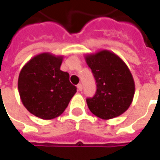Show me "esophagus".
I'll return each mask as SVG.
<instances>
[{
  "instance_id": "34e87169",
  "label": "esophagus",
  "mask_w": 160,
  "mask_h": 160,
  "mask_svg": "<svg viewBox=\"0 0 160 160\" xmlns=\"http://www.w3.org/2000/svg\"><path fill=\"white\" fill-rule=\"evenodd\" d=\"M77 88H78V91H81L82 90V85L79 84L77 86Z\"/></svg>"
}]
</instances>
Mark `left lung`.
<instances>
[{"instance_id":"1","label":"left lung","mask_w":160,"mask_h":160,"mask_svg":"<svg viewBox=\"0 0 160 160\" xmlns=\"http://www.w3.org/2000/svg\"><path fill=\"white\" fill-rule=\"evenodd\" d=\"M96 80L97 90L87 99L94 116L108 120L121 116L130 108L135 94V82L125 62L116 53L101 50L85 55Z\"/></svg>"}]
</instances>
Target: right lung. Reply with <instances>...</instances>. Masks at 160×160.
Masks as SVG:
<instances>
[{"label": "right lung", "mask_w": 160, "mask_h": 160, "mask_svg": "<svg viewBox=\"0 0 160 160\" xmlns=\"http://www.w3.org/2000/svg\"><path fill=\"white\" fill-rule=\"evenodd\" d=\"M62 55L43 52L31 58L18 77V92L27 110L43 120L59 117L76 93L69 73L60 70Z\"/></svg>", "instance_id": "right-lung-1"}]
</instances>
